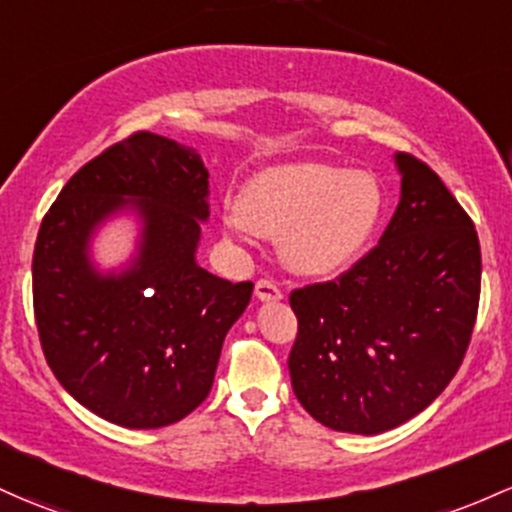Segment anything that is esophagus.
<instances>
[{
	"instance_id": "1",
	"label": "esophagus",
	"mask_w": 512,
	"mask_h": 512,
	"mask_svg": "<svg viewBox=\"0 0 512 512\" xmlns=\"http://www.w3.org/2000/svg\"><path fill=\"white\" fill-rule=\"evenodd\" d=\"M255 296L260 301H279L284 294H282V289L272 282V279H260V282L255 284Z\"/></svg>"
}]
</instances>
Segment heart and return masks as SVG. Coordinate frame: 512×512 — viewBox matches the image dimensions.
<instances>
[{
	"label": "heart",
	"mask_w": 512,
	"mask_h": 512,
	"mask_svg": "<svg viewBox=\"0 0 512 512\" xmlns=\"http://www.w3.org/2000/svg\"><path fill=\"white\" fill-rule=\"evenodd\" d=\"M384 213V194L367 172L323 162L279 165L255 174L228 213V235L247 230L279 240L286 267L330 277L357 260Z\"/></svg>",
	"instance_id": "1"
}]
</instances>
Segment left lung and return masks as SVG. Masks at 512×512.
<instances>
[{"label":"left lung","mask_w":512,"mask_h":512,"mask_svg":"<svg viewBox=\"0 0 512 512\" xmlns=\"http://www.w3.org/2000/svg\"><path fill=\"white\" fill-rule=\"evenodd\" d=\"M401 201L362 260L289 296L296 398L325 428L379 435L430 406L469 347L481 294L474 221L418 157L396 155Z\"/></svg>","instance_id":"8db88e82"}]
</instances>
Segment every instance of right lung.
<instances>
[{
	"label": "right lung",
	"mask_w": 512,
	"mask_h": 512,
	"mask_svg": "<svg viewBox=\"0 0 512 512\" xmlns=\"http://www.w3.org/2000/svg\"><path fill=\"white\" fill-rule=\"evenodd\" d=\"M209 172L177 140L138 131L80 167L43 218L33 313L43 355L72 398L123 428H165L209 396L223 340L252 282L196 265ZM119 210L144 221L132 267L101 275L88 243Z\"/></svg>",
	"instance_id": "obj_1"
}]
</instances>
